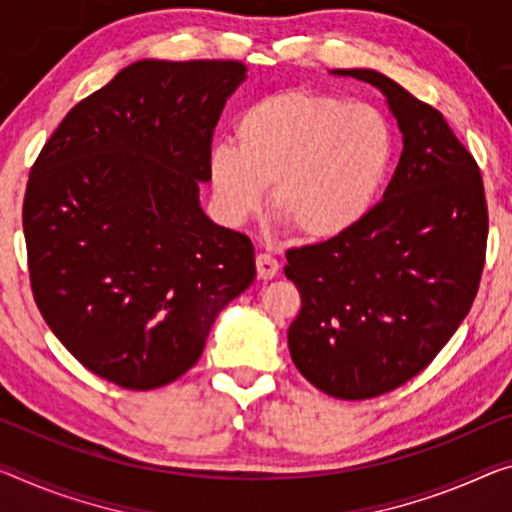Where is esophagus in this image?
I'll use <instances>...</instances> for the list:
<instances>
[{
    "instance_id": "1",
    "label": "esophagus",
    "mask_w": 512,
    "mask_h": 512,
    "mask_svg": "<svg viewBox=\"0 0 512 512\" xmlns=\"http://www.w3.org/2000/svg\"><path fill=\"white\" fill-rule=\"evenodd\" d=\"M256 270H258V277H261L263 281L274 279L279 274V261L270 254H258L256 256Z\"/></svg>"
}]
</instances>
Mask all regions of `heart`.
I'll return each mask as SVG.
<instances>
[{"mask_svg": "<svg viewBox=\"0 0 512 512\" xmlns=\"http://www.w3.org/2000/svg\"><path fill=\"white\" fill-rule=\"evenodd\" d=\"M393 132L380 109L316 91H283L235 121V146L210 153V185L226 222L272 208L306 240H332L366 217L387 178Z\"/></svg>", "mask_w": 512, "mask_h": 512, "instance_id": "b5f03b06", "label": "heart"}]
</instances>
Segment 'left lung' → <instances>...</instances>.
I'll return each instance as SVG.
<instances>
[{"instance_id": "1", "label": "left lung", "mask_w": 512, "mask_h": 512, "mask_svg": "<svg viewBox=\"0 0 512 512\" xmlns=\"http://www.w3.org/2000/svg\"><path fill=\"white\" fill-rule=\"evenodd\" d=\"M332 75L382 91L403 153L355 229L286 254L302 295L288 348L313 387L366 400L419 375L465 320L485 265L487 203L476 160L435 107L377 70Z\"/></svg>"}]
</instances>
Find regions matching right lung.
<instances>
[{"mask_svg":"<svg viewBox=\"0 0 512 512\" xmlns=\"http://www.w3.org/2000/svg\"><path fill=\"white\" fill-rule=\"evenodd\" d=\"M240 61L141 59L70 109L29 174L22 229L38 311L123 389L178 380L254 283V245L203 212L212 132Z\"/></svg>","mask_w":512,"mask_h":512,"instance_id":"obj_1","label":"right lung"}]
</instances>
